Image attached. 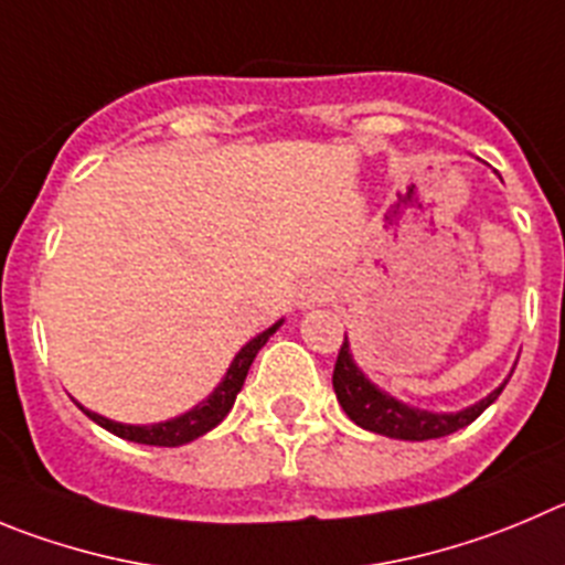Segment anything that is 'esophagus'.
Instances as JSON below:
<instances>
[{"label": "esophagus", "mask_w": 565, "mask_h": 565, "mask_svg": "<svg viewBox=\"0 0 565 565\" xmlns=\"http://www.w3.org/2000/svg\"><path fill=\"white\" fill-rule=\"evenodd\" d=\"M329 298V289L326 287H315L312 292L307 295V298H303V307H312V303H320V300H326Z\"/></svg>", "instance_id": "esophagus-1"}]
</instances>
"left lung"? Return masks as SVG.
I'll use <instances>...</instances> for the list:
<instances>
[{
  "mask_svg": "<svg viewBox=\"0 0 565 565\" xmlns=\"http://www.w3.org/2000/svg\"><path fill=\"white\" fill-rule=\"evenodd\" d=\"M331 382H334L337 402L345 409L348 418L354 420L356 426H362V429L395 437V440H431V437L451 435V431L473 424L490 404L497 402L499 393L508 384L504 382L488 398H482L473 407L462 409V413H426V409H415L402 402H395L393 395L382 393L376 384L367 382L365 373L354 365V360L348 354V340H342L340 345Z\"/></svg>",
  "mask_w": 565,
  "mask_h": 565,
  "instance_id": "left-lung-1",
  "label": "left lung"
}]
</instances>
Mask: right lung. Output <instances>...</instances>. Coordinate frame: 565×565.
<instances>
[{
  "label": "right lung",
  "mask_w": 565,
  "mask_h": 565,
  "mask_svg": "<svg viewBox=\"0 0 565 565\" xmlns=\"http://www.w3.org/2000/svg\"><path fill=\"white\" fill-rule=\"evenodd\" d=\"M278 326L281 323L270 326L267 331H262L258 337H253V340L242 348L239 354H236V360L231 362L228 373H225V379L220 382V387L214 390V393H211L209 398L200 404V407H194L192 413L181 415V418H172V420H167V424H156V426H128V424H116V420L103 418V415H97V413H88L86 407H81V409L94 420V424H99L103 429L114 431V435L122 437V440L145 443V446H183V443L194 440V437H200V435H205L209 429H214V426H217L220 420L231 413V407H234V402H236V393H239L242 384H245V376H247V371H250L253 360H256V354L262 351V345L270 340V334L278 329Z\"/></svg>",
  "instance_id": "1"
}]
</instances>
